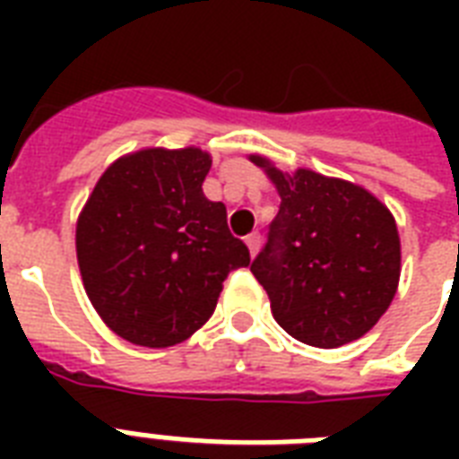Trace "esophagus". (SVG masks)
Returning <instances> with one entry per match:
<instances>
[{"instance_id":"esophagus-1","label":"esophagus","mask_w":459,"mask_h":459,"mask_svg":"<svg viewBox=\"0 0 459 459\" xmlns=\"http://www.w3.org/2000/svg\"><path fill=\"white\" fill-rule=\"evenodd\" d=\"M245 243H247V247H250V255L255 257L259 252V245H262V236L259 233H250V236L245 238Z\"/></svg>"}]
</instances>
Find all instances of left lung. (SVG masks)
<instances>
[{
	"label": "left lung",
	"instance_id": "1",
	"mask_svg": "<svg viewBox=\"0 0 459 459\" xmlns=\"http://www.w3.org/2000/svg\"><path fill=\"white\" fill-rule=\"evenodd\" d=\"M250 161L281 195L269 240L250 266L273 319L314 348L362 338L398 290L400 238L388 207L348 180L309 169L283 173L259 154Z\"/></svg>",
	"mask_w": 459,
	"mask_h": 459
}]
</instances>
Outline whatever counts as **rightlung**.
Here are the masks:
<instances>
[{"label": "right lung", "mask_w": 459, "mask_h": 459, "mask_svg": "<svg viewBox=\"0 0 459 459\" xmlns=\"http://www.w3.org/2000/svg\"><path fill=\"white\" fill-rule=\"evenodd\" d=\"M197 147L126 154L97 180L75 226L82 286L124 341L169 348L207 324L223 281L250 264L226 207L202 193Z\"/></svg>", "instance_id": "add662e5"}]
</instances>
